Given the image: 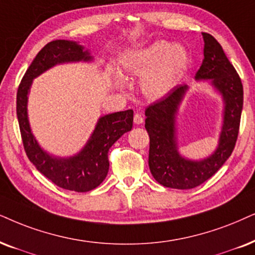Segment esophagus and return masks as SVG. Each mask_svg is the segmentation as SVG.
<instances>
[{
  "label": "esophagus",
  "instance_id": "1",
  "mask_svg": "<svg viewBox=\"0 0 255 255\" xmlns=\"http://www.w3.org/2000/svg\"><path fill=\"white\" fill-rule=\"evenodd\" d=\"M143 122V117L141 114H138V113H135L134 115V124L135 125H141Z\"/></svg>",
  "mask_w": 255,
  "mask_h": 255
}]
</instances>
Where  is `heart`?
Listing matches in <instances>:
<instances>
[{
	"instance_id": "b5f03b06",
	"label": "heart",
	"mask_w": 255,
	"mask_h": 255,
	"mask_svg": "<svg viewBox=\"0 0 255 255\" xmlns=\"http://www.w3.org/2000/svg\"><path fill=\"white\" fill-rule=\"evenodd\" d=\"M187 63V53L178 44L155 41L126 57L129 72L143 75L142 88L151 98H161L169 92Z\"/></svg>"
}]
</instances>
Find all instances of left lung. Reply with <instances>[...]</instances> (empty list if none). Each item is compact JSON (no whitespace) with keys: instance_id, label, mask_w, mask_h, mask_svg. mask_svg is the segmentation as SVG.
<instances>
[{"instance_id":"1","label":"left lung","mask_w":255,"mask_h":255,"mask_svg":"<svg viewBox=\"0 0 255 255\" xmlns=\"http://www.w3.org/2000/svg\"><path fill=\"white\" fill-rule=\"evenodd\" d=\"M204 61L195 80H211L224 101V121L217 149L202 160H189L179 153L176 140V114L187 85L174 87L168 94L148 106L144 127L149 135L148 165L160 185L176 189H191L207 181L231 156L239 134L244 105L243 83L220 43L211 34L202 33Z\"/></svg>"}]
</instances>
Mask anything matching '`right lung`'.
I'll return each mask as SVG.
<instances>
[{
  "instance_id": "1",
  "label": "right lung",
  "mask_w": 255,
  "mask_h": 255,
  "mask_svg": "<svg viewBox=\"0 0 255 255\" xmlns=\"http://www.w3.org/2000/svg\"><path fill=\"white\" fill-rule=\"evenodd\" d=\"M93 57L77 42L55 40L47 43L31 62L18 86L16 113L22 142L28 159L38 172L63 189L89 192L106 179L109 169L108 151L133 127V111L113 113L99 119L92 136L79 153L69 157L50 155L41 148L31 133L28 120V94L33 80L51 67L68 62H90Z\"/></svg>"
}]
</instances>
